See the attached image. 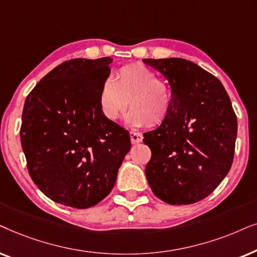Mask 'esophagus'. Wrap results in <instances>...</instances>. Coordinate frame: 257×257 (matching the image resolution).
Here are the masks:
<instances>
[{"label": "esophagus", "instance_id": "obj_1", "mask_svg": "<svg viewBox=\"0 0 257 257\" xmlns=\"http://www.w3.org/2000/svg\"><path fill=\"white\" fill-rule=\"evenodd\" d=\"M143 140V135L141 133H136V132H131V141L133 145H138V143L142 142Z\"/></svg>", "mask_w": 257, "mask_h": 257}]
</instances>
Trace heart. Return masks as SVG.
<instances>
[{
  "mask_svg": "<svg viewBox=\"0 0 257 257\" xmlns=\"http://www.w3.org/2000/svg\"><path fill=\"white\" fill-rule=\"evenodd\" d=\"M170 90L159 76L142 64H126L103 82L98 107L108 121H117L128 107L126 119L134 126L159 125L168 116Z\"/></svg>",
  "mask_w": 257,
  "mask_h": 257,
  "instance_id": "obj_1",
  "label": "heart"
}]
</instances>
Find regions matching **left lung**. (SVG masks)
<instances>
[{
    "mask_svg": "<svg viewBox=\"0 0 257 257\" xmlns=\"http://www.w3.org/2000/svg\"><path fill=\"white\" fill-rule=\"evenodd\" d=\"M172 88L168 116L145 133L152 150L146 176L153 193L169 204L203 200L230 170L237 118L218 78L184 59H145Z\"/></svg>",
    "mask_w": 257,
    "mask_h": 257,
    "instance_id": "obj_1",
    "label": "left lung"
}]
</instances>
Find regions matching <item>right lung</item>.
Wrapping results in <instances>:
<instances>
[{
    "mask_svg": "<svg viewBox=\"0 0 257 257\" xmlns=\"http://www.w3.org/2000/svg\"><path fill=\"white\" fill-rule=\"evenodd\" d=\"M111 61H66L26 98L20 136L27 167L54 202L77 209L101 202L131 149L128 131L108 121L98 107Z\"/></svg>",
    "mask_w": 257,
    "mask_h": 257,
    "instance_id": "right-lung-1",
    "label": "right lung"
}]
</instances>
